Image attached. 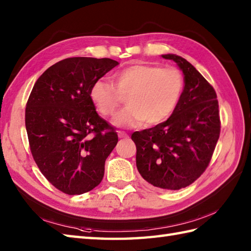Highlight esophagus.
Listing matches in <instances>:
<instances>
[{"label": "esophagus", "instance_id": "esophagus-1", "mask_svg": "<svg viewBox=\"0 0 251 251\" xmlns=\"http://www.w3.org/2000/svg\"><path fill=\"white\" fill-rule=\"evenodd\" d=\"M117 135H119V138H121V139H127L128 138V135L124 131H117Z\"/></svg>", "mask_w": 251, "mask_h": 251}]
</instances>
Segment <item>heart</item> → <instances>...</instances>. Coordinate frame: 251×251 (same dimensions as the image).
Listing matches in <instances>:
<instances>
[{"instance_id": "heart-1", "label": "heart", "mask_w": 251, "mask_h": 251, "mask_svg": "<svg viewBox=\"0 0 251 251\" xmlns=\"http://www.w3.org/2000/svg\"><path fill=\"white\" fill-rule=\"evenodd\" d=\"M114 85L103 78L90 87V99L104 116L115 114L126 97L127 108L117 114L114 124L134 128L167 121L183 94L184 78L178 69L135 62L113 74Z\"/></svg>"}]
</instances>
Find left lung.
<instances>
[{"label":"left lung","instance_id":"1","mask_svg":"<svg viewBox=\"0 0 251 251\" xmlns=\"http://www.w3.org/2000/svg\"><path fill=\"white\" fill-rule=\"evenodd\" d=\"M182 70L184 88L174 114L161 124L135 131L136 164L141 177L164 190H180L201 177L220 136L214 87L184 58L167 54Z\"/></svg>","mask_w":251,"mask_h":251}]
</instances>
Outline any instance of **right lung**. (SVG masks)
Wrapping results in <instances>:
<instances>
[{"label":"right lung","mask_w":251,"mask_h":251,"mask_svg":"<svg viewBox=\"0 0 251 251\" xmlns=\"http://www.w3.org/2000/svg\"><path fill=\"white\" fill-rule=\"evenodd\" d=\"M117 65L110 58H67L32 88L25 106L30 150L41 173L63 193H86L103 178L119 137L96 112L90 87Z\"/></svg>","instance_id":"right-lung-1"}]
</instances>
